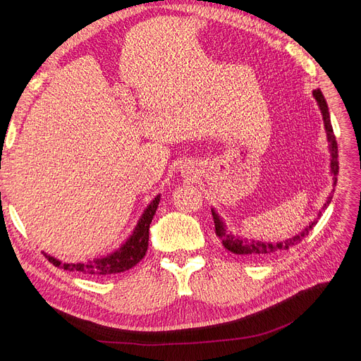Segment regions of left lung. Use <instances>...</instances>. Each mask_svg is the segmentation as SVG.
Wrapping results in <instances>:
<instances>
[{
    "label": "left lung",
    "instance_id": "1",
    "mask_svg": "<svg viewBox=\"0 0 361 361\" xmlns=\"http://www.w3.org/2000/svg\"><path fill=\"white\" fill-rule=\"evenodd\" d=\"M313 97L320 108L322 112V117H324V124H325V130H326V137L329 142V150H331V174H332V185H336V177H338V171H339V162H338V145L335 140V135H334V130H332V124H331V117H329V109H328V104L324 98V94H322L320 89L313 90ZM334 196V190L329 195V197L326 199L325 204H324V209L326 206H329L331 200ZM212 216H214V222H215V233L219 237V240L222 241L224 247L237 255V256H243V257H249V259H255V260H263V259H269L276 256L281 252H286L293 245L298 244L302 238H305L309 231H312L313 226L317 224V219L320 216V212L317 215V218H314L305 230L301 233H298L297 235L286 240V241H279V243H263V241H256V240H243L237 235H233L231 233L226 231V225L224 224V221L221 219V216L218 215V212L212 207Z\"/></svg>",
    "mask_w": 361,
    "mask_h": 361
}]
</instances>
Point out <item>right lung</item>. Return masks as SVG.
Masks as SVG:
<instances>
[{
    "label": "right lung",
    "mask_w": 361,
    "mask_h": 361,
    "mask_svg": "<svg viewBox=\"0 0 361 361\" xmlns=\"http://www.w3.org/2000/svg\"><path fill=\"white\" fill-rule=\"evenodd\" d=\"M159 200H161V195H158L149 203V206L142 214L137 225L135 226V230H133L131 235L126 240V243L121 244V247L104 257H97L93 260L79 262V263H64L47 253L44 255L56 268H61L70 272L75 271L79 274H85L90 276H108V275L128 271L133 267H136V264L146 255L147 244H149V226L158 209Z\"/></svg>",
    "instance_id": "add662e5"
}]
</instances>
